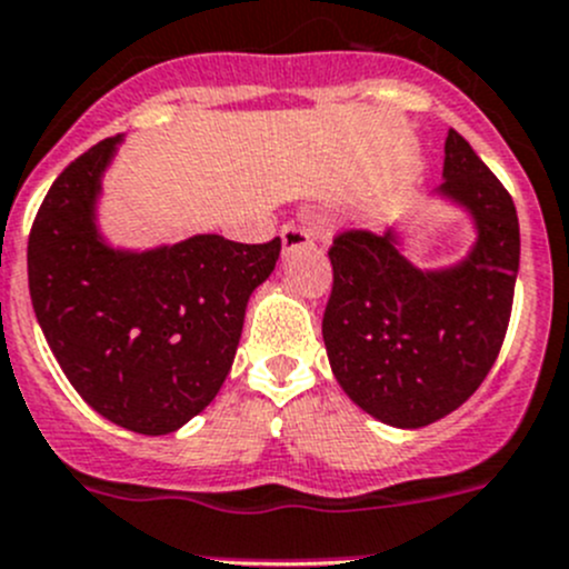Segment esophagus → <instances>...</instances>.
<instances>
[{
  "label": "esophagus",
  "mask_w": 569,
  "mask_h": 569,
  "mask_svg": "<svg viewBox=\"0 0 569 569\" xmlns=\"http://www.w3.org/2000/svg\"><path fill=\"white\" fill-rule=\"evenodd\" d=\"M312 243H315L312 232H309L307 227H301V223H284L282 227V246L287 254L298 249H307V246Z\"/></svg>",
  "instance_id": "esophagus-1"
}]
</instances>
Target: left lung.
I'll return each mask as SVG.
<instances>
[{"mask_svg": "<svg viewBox=\"0 0 569 569\" xmlns=\"http://www.w3.org/2000/svg\"><path fill=\"white\" fill-rule=\"evenodd\" d=\"M440 193L473 216L462 262L420 271L396 232L346 229L329 249L335 284L323 312L331 373L376 420L420 429L462 407L503 346L520 268L509 190L473 146L448 129Z\"/></svg>", "mask_w": 569, "mask_h": 569, "instance_id": "8db88e82", "label": "left lung"}]
</instances>
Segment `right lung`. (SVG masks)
Instances as JSON below:
<instances>
[{
    "mask_svg": "<svg viewBox=\"0 0 569 569\" xmlns=\"http://www.w3.org/2000/svg\"><path fill=\"white\" fill-rule=\"evenodd\" d=\"M118 143L121 134L96 143L49 188L27 243L30 298L88 407L138 435H171L221 390L246 303L277 268L282 240L196 234L112 249L96 229V199Z\"/></svg>",
    "mask_w": 569,
    "mask_h": 569,
    "instance_id": "right-lung-1",
    "label": "right lung"
}]
</instances>
